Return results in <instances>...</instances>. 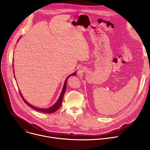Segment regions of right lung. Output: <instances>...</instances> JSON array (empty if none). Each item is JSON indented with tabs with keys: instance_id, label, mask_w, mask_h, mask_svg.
<instances>
[{
	"instance_id": "right-lung-1",
	"label": "right lung",
	"mask_w": 150,
	"mask_h": 150,
	"mask_svg": "<svg viewBox=\"0 0 150 150\" xmlns=\"http://www.w3.org/2000/svg\"><path fill=\"white\" fill-rule=\"evenodd\" d=\"M76 74V72H74V74H71V75H69V76L67 77V78L66 79L65 81V83H64V85H63V89H62V93L60 94V96L58 99V100L56 101V103L53 105L52 106L51 108H48V109H41V108H35V107L30 104L23 97V96H22V94H21V92L19 91V94L21 96V97H22L23 100H24V101L29 106H30L31 108L37 110V111H39V112H43V113H54V112H56V110H57L61 106V104H62V100H63V96H64V94H65V91H66V87H67V80H68V78L70 76H72V75H75Z\"/></svg>"
}]
</instances>
